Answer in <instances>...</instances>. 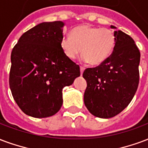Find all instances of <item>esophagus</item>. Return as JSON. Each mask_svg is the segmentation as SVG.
Masks as SVG:
<instances>
[{
  "label": "esophagus",
  "instance_id": "obj_1",
  "mask_svg": "<svg viewBox=\"0 0 148 148\" xmlns=\"http://www.w3.org/2000/svg\"><path fill=\"white\" fill-rule=\"evenodd\" d=\"M84 71H85V68H84L83 66H80V71H81V75H82Z\"/></svg>",
  "mask_w": 148,
  "mask_h": 148
}]
</instances>
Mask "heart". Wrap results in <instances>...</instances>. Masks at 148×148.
Returning a JSON list of instances; mask_svg holds the SVG:
<instances>
[{
	"label": "heart",
	"instance_id": "1",
	"mask_svg": "<svg viewBox=\"0 0 148 148\" xmlns=\"http://www.w3.org/2000/svg\"><path fill=\"white\" fill-rule=\"evenodd\" d=\"M114 32L108 28H98L89 25H81L71 30V36H64L60 46L64 54L74 60L81 52L82 60L91 65L101 64L110 56L115 45Z\"/></svg>",
	"mask_w": 148,
	"mask_h": 148
}]
</instances>
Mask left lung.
I'll use <instances>...</instances> for the list:
<instances>
[{"instance_id": "8db88e82", "label": "left lung", "mask_w": 148, "mask_h": 148, "mask_svg": "<svg viewBox=\"0 0 148 148\" xmlns=\"http://www.w3.org/2000/svg\"><path fill=\"white\" fill-rule=\"evenodd\" d=\"M110 28L116 29L114 26ZM114 34L116 41L111 55L99 66L83 73L87 82L85 107L100 119H110L121 112L138 88L140 51L130 36L121 30Z\"/></svg>"}]
</instances>
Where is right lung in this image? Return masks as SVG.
<instances>
[{
	"instance_id": "right-lung-1",
	"label": "right lung",
	"mask_w": 148,
	"mask_h": 148,
	"mask_svg": "<svg viewBox=\"0 0 148 148\" xmlns=\"http://www.w3.org/2000/svg\"><path fill=\"white\" fill-rule=\"evenodd\" d=\"M64 23L44 22L25 32L11 54L9 85L15 101L27 115H54L63 105V88L80 76L79 66L60 46Z\"/></svg>"
}]
</instances>
